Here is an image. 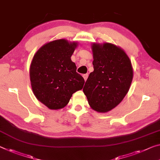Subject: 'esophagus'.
<instances>
[{
  "label": "esophagus",
  "instance_id": "esophagus-1",
  "mask_svg": "<svg viewBox=\"0 0 160 160\" xmlns=\"http://www.w3.org/2000/svg\"><path fill=\"white\" fill-rule=\"evenodd\" d=\"M88 73H85V74L83 75V78H84L85 81H87V78H88Z\"/></svg>",
  "mask_w": 160,
  "mask_h": 160
}]
</instances>
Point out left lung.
<instances>
[{"mask_svg":"<svg viewBox=\"0 0 160 160\" xmlns=\"http://www.w3.org/2000/svg\"><path fill=\"white\" fill-rule=\"evenodd\" d=\"M92 51L94 72L88 76L83 92L93 109L107 112L128 92L133 78L132 63L122 49L111 43H94Z\"/></svg>","mask_w":160,"mask_h":160,"instance_id":"left-lung-1","label":"left lung"}]
</instances>
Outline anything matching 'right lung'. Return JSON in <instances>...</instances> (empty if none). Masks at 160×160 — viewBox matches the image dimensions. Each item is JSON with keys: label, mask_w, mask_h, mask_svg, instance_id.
<instances>
[{"label": "right lung", "mask_w": 160, "mask_h": 160, "mask_svg": "<svg viewBox=\"0 0 160 160\" xmlns=\"http://www.w3.org/2000/svg\"><path fill=\"white\" fill-rule=\"evenodd\" d=\"M77 45L64 39L53 41L43 45L33 56L30 67L32 89L49 109L64 107L73 93L83 87L84 79L71 60Z\"/></svg>", "instance_id": "right-lung-1"}]
</instances>
